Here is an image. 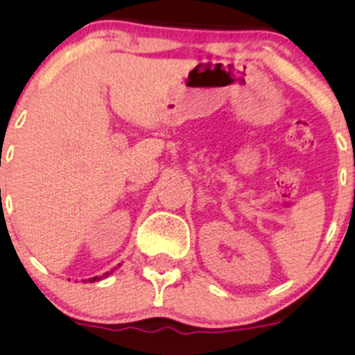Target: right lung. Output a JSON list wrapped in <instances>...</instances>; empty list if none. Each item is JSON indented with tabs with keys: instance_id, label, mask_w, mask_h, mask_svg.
Instances as JSON below:
<instances>
[{
	"instance_id": "obj_1",
	"label": "right lung",
	"mask_w": 355,
	"mask_h": 355,
	"mask_svg": "<svg viewBox=\"0 0 355 355\" xmlns=\"http://www.w3.org/2000/svg\"><path fill=\"white\" fill-rule=\"evenodd\" d=\"M112 272H107V274H103V275H100V277H92V279H88V280H89V282H98V280H101V279H107V277L112 274ZM83 282H85V280H83Z\"/></svg>"
}]
</instances>
